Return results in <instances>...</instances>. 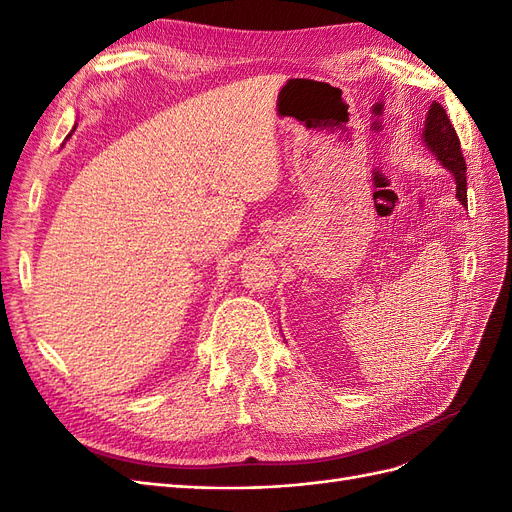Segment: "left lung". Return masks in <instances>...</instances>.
Masks as SVG:
<instances>
[{
    "mask_svg": "<svg viewBox=\"0 0 512 512\" xmlns=\"http://www.w3.org/2000/svg\"><path fill=\"white\" fill-rule=\"evenodd\" d=\"M421 139H424L426 148L436 156V161L453 175L455 197L466 207V161L460 148V139H457L451 120L438 101H432L430 105L424 120V131H421Z\"/></svg>",
    "mask_w": 512,
    "mask_h": 512,
    "instance_id": "obj_1",
    "label": "left lung"
}]
</instances>
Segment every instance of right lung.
Returning a JSON list of instances; mask_svg holds the SVG:
<instances>
[{
  "instance_id": "1",
  "label": "right lung",
  "mask_w": 512,
  "mask_h": 512,
  "mask_svg": "<svg viewBox=\"0 0 512 512\" xmlns=\"http://www.w3.org/2000/svg\"><path fill=\"white\" fill-rule=\"evenodd\" d=\"M74 131H76V127H74ZM69 135H72V133H69ZM69 135H67V137H69Z\"/></svg>"
}]
</instances>
